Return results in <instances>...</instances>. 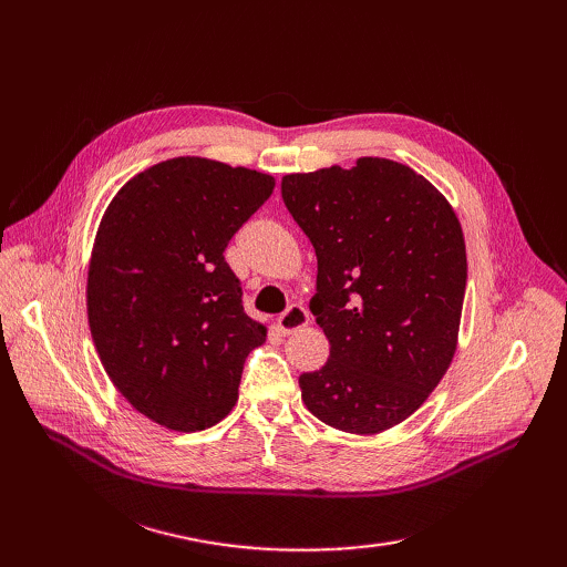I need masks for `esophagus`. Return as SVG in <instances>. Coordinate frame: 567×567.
Masks as SVG:
<instances>
[{
  "label": "esophagus",
  "instance_id": "34e87169",
  "mask_svg": "<svg viewBox=\"0 0 567 567\" xmlns=\"http://www.w3.org/2000/svg\"><path fill=\"white\" fill-rule=\"evenodd\" d=\"M307 321H310V312H307L302 305H290L288 310L277 319L279 331H281L284 336L296 333L298 329H302V326H307Z\"/></svg>",
  "mask_w": 567,
  "mask_h": 567
}]
</instances>
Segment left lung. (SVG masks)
I'll list each match as a JSON object with an SVG mask.
<instances>
[{
	"label": "left lung",
	"instance_id": "left-lung-1",
	"mask_svg": "<svg viewBox=\"0 0 567 567\" xmlns=\"http://www.w3.org/2000/svg\"><path fill=\"white\" fill-rule=\"evenodd\" d=\"M317 252L310 310L329 338L302 402L326 425L375 435L402 423L447 373L466 293V241L437 188L409 165L364 156L281 179Z\"/></svg>",
	"mask_w": 567,
	"mask_h": 567
}]
</instances>
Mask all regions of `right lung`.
I'll use <instances>...</instances> for the list:
<instances>
[{
  "instance_id": "obj_1",
  "label": "right lung",
  "mask_w": 567,
  "mask_h": 567,
  "mask_svg": "<svg viewBox=\"0 0 567 567\" xmlns=\"http://www.w3.org/2000/svg\"><path fill=\"white\" fill-rule=\"evenodd\" d=\"M271 192V175L179 156L134 175L99 221L87 271L99 359L120 394L169 431L225 419L248 352L267 340L225 248Z\"/></svg>"
}]
</instances>
